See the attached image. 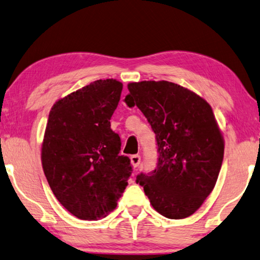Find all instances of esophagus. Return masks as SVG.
I'll use <instances>...</instances> for the list:
<instances>
[{"mask_svg":"<svg viewBox=\"0 0 260 260\" xmlns=\"http://www.w3.org/2000/svg\"><path fill=\"white\" fill-rule=\"evenodd\" d=\"M130 160H131V165H133L135 169H137L139 167V164H141V156L133 155L130 157Z\"/></svg>","mask_w":260,"mask_h":260,"instance_id":"esophagus-1","label":"esophagus"}]
</instances>
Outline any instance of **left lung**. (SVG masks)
Returning <instances> with one entry per match:
<instances>
[{
	"label": "left lung",
	"instance_id": "left-lung-1",
	"mask_svg": "<svg viewBox=\"0 0 260 260\" xmlns=\"http://www.w3.org/2000/svg\"><path fill=\"white\" fill-rule=\"evenodd\" d=\"M127 107L141 110L156 134L158 163L137 176L152 208L183 219L201 208L216 185L224 157V138L204 99L168 81L127 84Z\"/></svg>",
	"mask_w": 260,
	"mask_h": 260
}]
</instances>
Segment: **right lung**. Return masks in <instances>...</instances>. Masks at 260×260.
I'll return each mask as SVG.
<instances>
[{
  "label": "right lung",
  "mask_w": 260,
  "mask_h": 260,
  "mask_svg": "<svg viewBox=\"0 0 260 260\" xmlns=\"http://www.w3.org/2000/svg\"><path fill=\"white\" fill-rule=\"evenodd\" d=\"M122 89L112 78L95 81L58 100L49 114L41 150L44 175L58 202L80 219L111 212L133 172L110 127Z\"/></svg>",
  "instance_id": "1"
}]
</instances>
